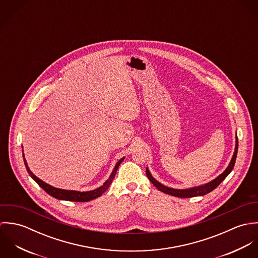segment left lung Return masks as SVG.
I'll use <instances>...</instances> for the list:
<instances>
[{
	"label": "left lung",
	"mask_w": 258,
	"mask_h": 258,
	"mask_svg": "<svg viewBox=\"0 0 258 258\" xmlns=\"http://www.w3.org/2000/svg\"><path fill=\"white\" fill-rule=\"evenodd\" d=\"M237 149H238V140H237V136L235 139V150L233 153V156L231 158V161L228 165V167L225 169V171L221 174L218 178H216L215 180H213L212 182L208 183V184H202L199 186H195V187H189V188H185V189H178V188H173V187H168L164 184L159 183L158 181H156L151 173L149 172L148 168H146V175H147L148 179L151 181V183L154 184L159 190L174 196V197H178V198H192V197H199V196H205L207 194H209L210 191L214 190L221 182L227 177V175L232 171L234 164H235V160H236V156H237Z\"/></svg>",
	"instance_id": "1"
}]
</instances>
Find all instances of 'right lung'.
<instances>
[{"mask_svg": "<svg viewBox=\"0 0 258 258\" xmlns=\"http://www.w3.org/2000/svg\"><path fill=\"white\" fill-rule=\"evenodd\" d=\"M24 157V162H25V165H26V169L29 173V175L33 178V180H35L37 182V184L42 188L44 189L48 195H50L51 197L57 199V200H62V201H71V202H89L91 200H94L98 197H100L110 185L115 175H116V172L120 166V164L123 162L124 158L120 159L117 164L115 165L112 173H111L110 177L109 179L102 184L101 186H99L98 188L96 189H93V190H88V191H77V190H68V189H61V188H57V187H54V186H51L50 184H46L44 183L43 181H41L40 179H38L37 176H35L32 171L30 170L29 166H28V163L25 159V156L23 155Z\"/></svg>", "mask_w": 258, "mask_h": 258, "instance_id": "1", "label": "right lung"}]
</instances>
